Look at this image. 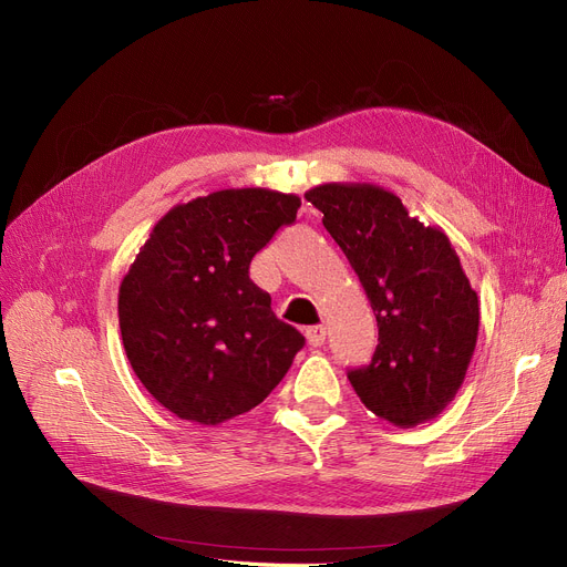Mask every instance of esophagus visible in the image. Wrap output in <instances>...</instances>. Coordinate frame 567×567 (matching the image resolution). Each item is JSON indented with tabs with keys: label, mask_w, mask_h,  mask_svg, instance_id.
I'll list each match as a JSON object with an SVG mask.
<instances>
[{
	"label": "esophagus",
	"mask_w": 567,
	"mask_h": 567,
	"mask_svg": "<svg viewBox=\"0 0 567 567\" xmlns=\"http://www.w3.org/2000/svg\"><path fill=\"white\" fill-rule=\"evenodd\" d=\"M306 338L312 347H321L326 342V326H310V329H306Z\"/></svg>",
	"instance_id": "obj_1"
}]
</instances>
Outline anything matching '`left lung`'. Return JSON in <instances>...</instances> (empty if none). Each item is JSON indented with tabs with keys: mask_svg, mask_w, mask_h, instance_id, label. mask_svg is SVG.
<instances>
[{
	"mask_svg": "<svg viewBox=\"0 0 567 567\" xmlns=\"http://www.w3.org/2000/svg\"><path fill=\"white\" fill-rule=\"evenodd\" d=\"M306 199L323 214L377 317L370 365L347 372L355 395L400 427L434 419L460 391L481 323L478 293L449 236L379 186L323 184Z\"/></svg>",
	"mask_w": 567,
	"mask_h": 567,
	"instance_id": "left-lung-1",
	"label": "left lung"
}]
</instances>
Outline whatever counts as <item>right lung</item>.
I'll use <instances>...</instances> for the list:
<instances>
[{
  "instance_id": "add662e5",
  "label": "right lung",
  "mask_w": 567,
  "mask_h": 567,
  "mask_svg": "<svg viewBox=\"0 0 567 567\" xmlns=\"http://www.w3.org/2000/svg\"><path fill=\"white\" fill-rule=\"evenodd\" d=\"M301 197L231 188L178 204L148 234L118 287L128 361L178 419L218 425L264 402L306 338L250 280L252 257Z\"/></svg>"
}]
</instances>
